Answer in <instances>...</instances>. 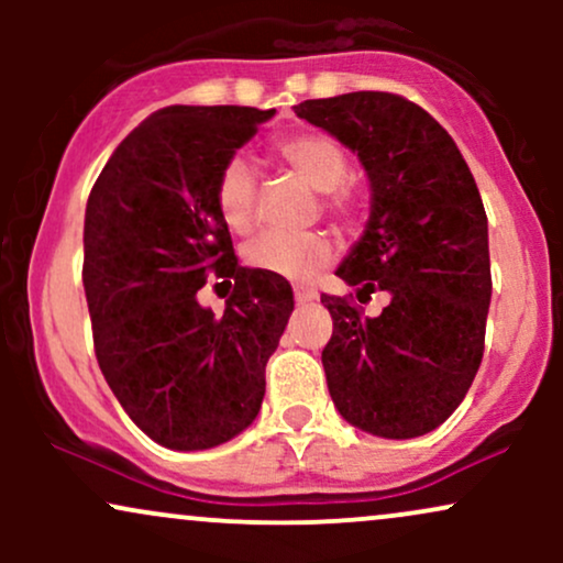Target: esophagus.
<instances>
[{"label": "esophagus", "mask_w": 563, "mask_h": 563, "mask_svg": "<svg viewBox=\"0 0 563 563\" xmlns=\"http://www.w3.org/2000/svg\"><path fill=\"white\" fill-rule=\"evenodd\" d=\"M294 296H296V303L318 301V290H312V288H296Z\"/></svg>", "instance_id": "esophagus-1"}]
</instances>
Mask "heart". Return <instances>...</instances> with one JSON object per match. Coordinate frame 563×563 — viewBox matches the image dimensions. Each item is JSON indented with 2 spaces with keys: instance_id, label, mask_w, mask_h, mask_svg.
<instances>
[{
  "instance_id": "obj_1",
  "label": "heart",
  "mask_w": 563,
  "mask_h": 563,
  "mask_svg": "<svg viewBox=\"0 0 563 563\" xmlns=\"http://www.w3.org/2000/svg\"><path fill=\"white\" fill-rule=\"evenodd\" d=\"M275 156L296 177L314 190L325 192V209L341 222H352L357 214L354 196L346 190L349 156L339 142L320 132H299L283 137L275 145ZM256 172L241 156L230 158L219 172L214 185V203L224 228L245 235L256 222ZM245 262L286 280H307L331 260V241L322 232H262L245 245Z\"/></svg>"
}]
</instances>
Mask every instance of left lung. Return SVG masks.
<instances>
[{
	"instance_id": "obj_1",
	"label": "left lung",
	"mask_w": 563,
	"mask_h": 563,
	"mask_svg": "<svg viewBox=\"0 0 563 563\" xmlns=\"http://www.w3.org/2000/svg\"><path fill=\"white\" fill-rule=\"evenodd\" d=\"M294 111L357 153L371 179V219L335 275L360 301L389 296L378 318L320 296L333 318L322 349L333 405L373 437L429 434L482 365L493 275L479 187L450 134L405 97L349 92Z\"/></svg>"
}]
</instances>
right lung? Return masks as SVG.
<instances>
[{
	"label": "right lung",
	"mask_w": 563,
	"mask_h": 563,
	"mask_svg": "<svg viewBox=\"0 0 563 563\" xmlns=\"http://www.w3.org/2000/svg\"><path fill=\"white\" fill-rule=\"evenodd\" d=\"M273 115L164 108L89 192L81 277L97 363L126 416L169 450L217 448L254 423L294 312L283 277L238 264L214 203L222 166ZM209 274L236 280L222 319L197 301Z\"/></svg>",
	"instance_id": "right-lung-1"
}]
</instances>
